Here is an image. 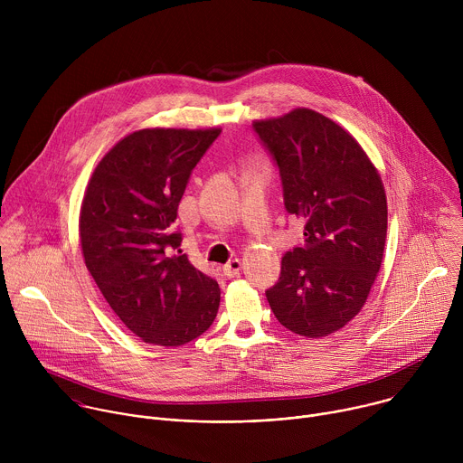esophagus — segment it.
Segmentation results:
<instances>
[{
    "label": "esophagus",
    "instance_id": "esophagus-1",
    "mask_svg": "<svg viewBox=\"0 0 463 463\" xmlns=\"http://www.w3.org/2000/svg\"><path fill=\"white\" fill-rule=\"evenodd\" d=\"M240 271H241V261H240L238 258L231 260L229 263H225V266H223V275H225L227 279H234V277H238V275H240Z\"/></svg>",
    "mask_w": 463,
    "mask_h": 463
}]
</instances>
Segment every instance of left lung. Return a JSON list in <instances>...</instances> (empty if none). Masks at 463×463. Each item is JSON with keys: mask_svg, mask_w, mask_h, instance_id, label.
I'll use <instances>...</instances> for the list:
<instances>
[{"mask_svg": "<svg viewBox=\"0 0 463 463\" xmlns=\"http://www.w3.org/2000/svg\"><path fill=\"white\" fill-rule=\"evenodd\" d=\"M252 129L279 166L286 211L306 222L304 245L282 256L268 302L293 334L326 337L361 311L379 273L383 181L348 131L313 109L258 120Z\"/></svg>", "mask_w": 463, "mask_h": 463, "instance_id": "obj_1", "label": "left lung"}]
</instances>
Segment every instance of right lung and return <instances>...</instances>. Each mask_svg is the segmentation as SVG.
I'll return each mask as SVG.
<instances>
[{"instance_id":"obj_1","label":"right lung","mask_w":463,"mask_h":463,"mask_svg":"<svg viewBox=\"0 0 463 463\" xmlns=\"http://www.w3.org/2000/svg\"><path fill=\"white\" fill-rule=\"evenodd\" d=\"M220 134V128L134 131L90 179L79 223L86 268L145 343L186 345L216 318L218 282L181 252L174 222L194 166Z\"/></svg>"}]
</instances>
